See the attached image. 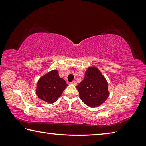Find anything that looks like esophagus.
Returning <instances> with one entry per match:
<instances>
[{
  "label": "esophagus",
  "instance_id": "obj_1",
  "mask_svg": "<svg viewBox=\"0 0 146 146\" xmlns=\"http://www.w3.org/2000/svg\"><path fill=\"white\" fill-rule=\"evenodd\" d=\"M71 84H72L76 86V84H77V83H76V82L75 80H73V81H72V82H71Z\"/></svg>",
  "mask_w": 146,
  "mask_h": 146
}]
</instances>
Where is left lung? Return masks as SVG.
Listing matches in <instances>:
<instances>
[{"label":"left lung","mask_w":146,"mask_h":146,"mask_svg":"<svg viewBox=\"0 0 146 146\" xmlns=\"http://www.w3.org/2000/svg\"><path fill=\"white\" fill-rule=\"evenodd\" d=\"M76 88L80 99L86 105L91 108L100 106L110 95L107 80L95 67L88 68L85 72L84 79Z\"/></svg>","instance_id":"left-lung-1"}]
</instances>
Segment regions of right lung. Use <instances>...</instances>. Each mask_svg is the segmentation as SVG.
Listing matches in <instances>:
<instances>
[{"label": "right lung", "instance_id": "add662e5", "mask_svg": "<svg viewBox=\"0 0 146 146\" xmlns=\"http://www.w3.org/2000/svg\"><path fill=\"white\" fill-rule=\"evenodd\" d=\"M64 79L58 75L57 70H52L38 80L36 93L42 100L52 104L56 102L67 87Z\"/></svg>", "mask_w": 146, "mask_h": 146}]
</instances>
